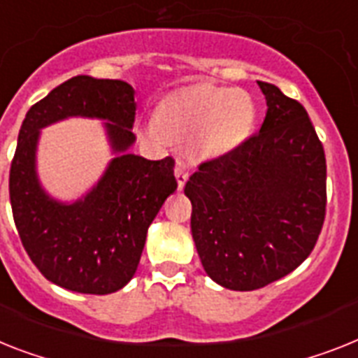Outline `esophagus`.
Returning a JSON list of instances; mask_svg holds the SVG:
<instances>
[{"instance_id":"obj_1","label":"esophagus","mask_w":358,"mask_h":358,"mask_svg":"<svg viewBox=\"0 0 358 358\" xmlns=\"http://www.w3.org/2000/svg\"><path fill=\"white\" fill-rule=\"evenodd\" d=\"M176 179H177V186H179V190H181L185 182L188 181V170L182 162H177L176 164Z\"/></svg>"}]
</instances>
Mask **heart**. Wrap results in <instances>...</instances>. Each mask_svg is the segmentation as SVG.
<instances>
[{
	"mask_svg": "<svg viewBox=\"0 0 358 358\" xmlns=\"http://www.w3.org/2000/svg\"><path fill=\"white\" fill-rule=\"evenodd\" d=\"M254 104L243 91L199 85L176 91L162 99L159 117L146 124L144 133L159 144L170 137L194 141L206 157H220L249 138L254 128Z\"/></svg>",
	"mask_w": 358,
	"mask_h": 358,
	"instance_id": "heart-1",
	"label": "heart"
}]
</instances>
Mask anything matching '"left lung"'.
Returning a JSON list of instances; mask_svg holds the SVG:
<instances>
[{
	"label": "left lung",
	"instance_id": "1",
	"mask_svg": "<svg viewBox=\"0 0 358 358\" xmlns=\"http://www.w3.org/2000/svg\"><path fill=\"white\" fill-rule=\"evenodd\" d=\"M267 100L259 133L201 162L185 194L206 274L232 291L287 276L315 249L326 217V155L300 102L258 82Z\"/></svg>",
	"mask_w": 358,
	"mask_h": 358
}]
</instances>
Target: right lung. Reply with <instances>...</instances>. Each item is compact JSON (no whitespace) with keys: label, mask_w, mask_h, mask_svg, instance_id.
<instances>
[{"label":"right lung","mask_w":358,"mask_h":358,"mask_svg":"<svg viewBox=\"0 0 358 358\" xmlns=\"http://www.w3.org/2000/svg\"><path fill=\"white\" fill-rule=\"evenodd\" d=\"M135 90L122 80L78 75L25 115L10 164L14 223L29 258L49 282L84 294L122 289L137 271L148 227L177 188L172 157L148 161L128 153L135 143ZM69 116L108 120L115 157L105 176L73 203L52 200L39 185V129Z\"/></svg>","instance_id":"add662e5"}]
</instances>
